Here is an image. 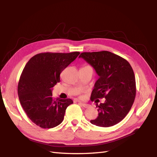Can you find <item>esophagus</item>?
I'll use <instances>...</instances> for the list:
<instances>
[{"label":"esophagus","mask_w":157,"mask_h":157,"mask_svg":"<svg viewBox=\"0 0 157 157\" xmlns=\"http://www.w3.org/2000/svg\"><path fill=\"white\" fill-rule=\"evenodd\" d=\"M79 105H80L82 106H83V107H84V108H88L89 106H90L89 105L85 104V103H82V102H79Z\"/></svg>","instance_id":"esophagus-1"}]
</instances>
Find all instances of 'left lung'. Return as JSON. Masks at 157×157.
I'll list each match as a JSON object with an SVG mask.
<instances>
[{
    "label": "left lung",
    "instance_id": "left-lung-1",
    "mask_svg": "<svg viewBox=\"0 0 157 157\" xmlns=\"http://www.w3.org/2000/svg\"><path fill=\"white\" fill-rule=\"evenodd\" d=\"M79 57L89 63L99 76L90 99L105 98L104 103L96 104L98 116L90 123L104 128L119 123L129 113L136 97V79L131 65L109 51L82 52Z\"/></svg>",
    "mask_w": 157,
    "mask_h": 157
}]
</instances>
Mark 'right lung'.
Returning <instances> with one entry per match:
<instances>
[{"label":"right lung","instance_id":"obj_1","mask_svg":"<svg viewBox=\"0 0 157 157\" xmlns=\"http://www.w3.org/2000/svg\"><path fill=\"white\" fill-rule=\"evenodd\" d=\"M80 54L43 52L33 56L20 76L17 92L26 115L42 128H52L61 123L71 99L52 98V88L60 82V74Z\"/></svg>","mask_w":157,"mask_h":157}]
</instances>
